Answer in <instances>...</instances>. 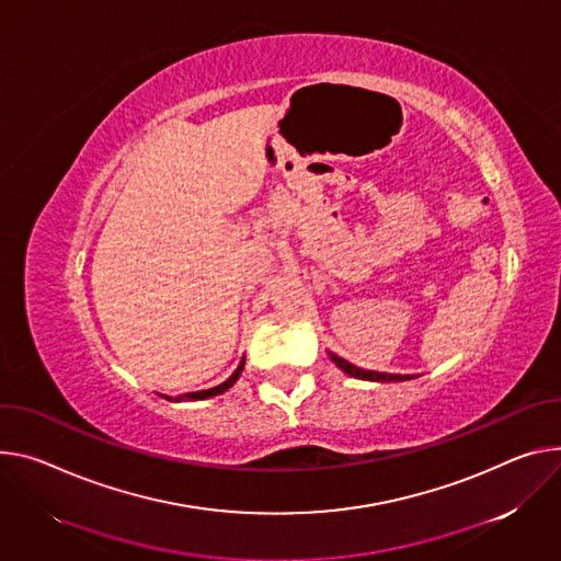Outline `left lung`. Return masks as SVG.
I'll return each mask as SVG.
<instances>
[{
	"instance_id": "left-lung-1",
	"label": "left lung",
	"mask_w": 561,
	"mask_h": 561,
	"mask_svg": "<svg viewBox=\"0 0 561 561\" xmlns=\"http://www.w3.org/2000/svg\"><path fill=\"white\" fill-rule=\"evenodd\" d=\"M331 355V360L344 371V374H348V376H353V378H363V380H378V382H393V380H410V376H400V374H382V371H365V369H360V367H355V365H351V363H346V360H342L340 355H335V353H329Z\"/></svg>"
}]
</instances>
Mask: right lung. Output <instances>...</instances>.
<instances>
[{
  "label": "right lung",
  "instance_id": "right-lung-1",
  "mask_svg": "<svg viewBox=\"0 0 561 561\" xmlns=\"http://www.w3.org/2000/svg\"><path fill=\"white\" fill-rule=\"evenodd\" d=\"M241 369H243V360H241V365L237 367V371H234L226 382H221L219 387L206 389V391H192V393H187V398H210V396H219V393H224L226 389H230V387L237 382V378L241 376Z\"/></svg>",
  "mask_w": 561,
  "mask_h": 561
}]
</instances>
